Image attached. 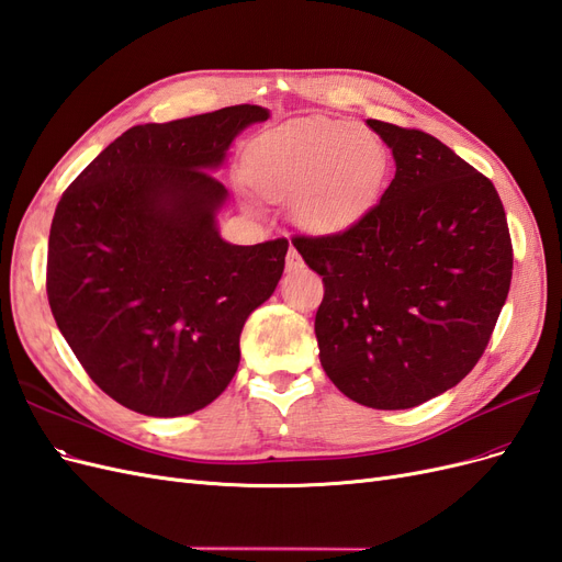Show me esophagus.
<instances>
[{"label": "esophagus", "instance_id": "1", "mask_svg": "<svg viewBox=\"0 0 562 562\" xmlns=\"http://www.w3.org/2000/svg\"><path fill=\"white\" fill-rule=\"evenodd\" d=\"M303 266V261H301V257H299V251L292 247L286 251V268L289 270H296V268H301Z\"/></svg>", "mask_w": 562, "mask_h": 562}]
</instances>
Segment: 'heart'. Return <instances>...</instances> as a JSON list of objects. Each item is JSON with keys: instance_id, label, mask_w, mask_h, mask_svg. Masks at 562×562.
<instances>
[{"instance_id": "1", "label": "heart", "mask_w": 562, "mask_h": 562, "mask_svg": "<svg viewBox=\"0 0 562 562\" xmlns=\"http://www.w3.org/2000/svg\"><path fill=\"white\" fill-rule=\"evenodd\" d=\"M387 175V151L352 121L305 119L261 135L249 156V182L266 201L292 203L319 233L355 224Z\"/></svg>"}]
</instances>
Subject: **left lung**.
<instances>
[{"label": "left lung", "instance_id": "left-lung-1", "mask_svg": "<svg viewBox=\"0 0 562 562\" xmlns=\"http://www.w3.org/2000/svg\"><path fill=\"white\" fill-rule=\"evenodd\" d=\"M367 123L392 149L390 187L346 231L292 243L324 282V371L352 402L396 411L476 367L509 294L514 247L491 179L423 131Z\"/></svg>", "mask_w": 562, "mask_h": 562}]
</instances>
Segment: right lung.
<instances>
[{"mask_svg":"<svg viewBox=\"0 0 562 562\" xmlns=\"http://www.w3.org/2000/svg\"><path fill=\"white\" fill-rule=\"evenodd\" d=\"M257 104L135 125L67 187L46 261L50 313L90 380L151 418L212 404L240 364V331L282 278L286 238L231 245L210 170Z\"/></svg>","mask_w":562,"mask_h":562,"instance_id":"add662e5","label":"right lung"}]
</instances>
